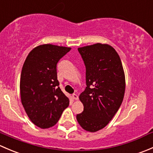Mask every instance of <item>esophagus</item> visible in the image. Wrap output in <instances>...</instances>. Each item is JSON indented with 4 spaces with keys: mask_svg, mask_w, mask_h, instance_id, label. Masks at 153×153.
Here are the masks:
<instances>
[{
    "mask_svg": "<svg viewBox=\"0 0 153 153\" xmlns=\"http://www.w3.org/2000/svg\"><path fill=\"white\" fill-rule=\"evenodd\" d=\"M72 99H74V100H78V96L75 93L72 94Z\"/></svg>",
    "mask_w": 153,
    "mask_h": 153,
    "instance_id": "1",
    "label": "esophagus"
}]
</instances>
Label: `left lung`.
<instances>
[{
    "instance_id": "obj_1",
    "label": "left lung",
    "mask_w": 153,
    "mask_h": 153,
    "mask_svg": "<svg viewBox=\"0 0 153 153\" xmlns=\"http://www.w3.org/2000/svg\"><path fill=\"white\" fill-rule=\"evenodd\" d=\"M86 67V89L80 95L84 111L77 121L89 132L109 124L122 104L125 76L116 51L107 44H96L78 49Z\"/></svg>"
}]
</instances>
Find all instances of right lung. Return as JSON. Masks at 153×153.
<instances>
[{
	"label": "right lung",
	"mask_w": 153,
	"mask_h": 153,
	"mask_svg": "<svg viewBox=\"0 0 153 153\" xmlns=\"http://www.w3.org/2000/svg\"><path fill=\"white\" fill-rule=\"evenodd\" d=\"M71 48L44 44L32 49L21 74V102L31 121L47 129L53 126L69 106L59 87L57 64Z\"/></svg>",
	"instance_id": "add662e5"
}]
</instances>
